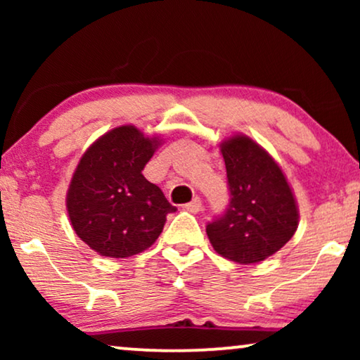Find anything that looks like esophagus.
Here are the masks:
<instances>
[{"label": "esophagus", "mask_w": 360, "mask_h": 360, "mask_svg": "<svg viewBox=\"0 0 360 360\" xmlns=\"http://www.w3.org/2000/svg\"><path fill=\"white\" fill-rule=\"evenodd\" d=\"M184 208L186 211H190V213H198V211L201 210V200L200 198H193L190 201V203H186Z\"/></svg>", "instance_id": "34e87169"}]
</instances>
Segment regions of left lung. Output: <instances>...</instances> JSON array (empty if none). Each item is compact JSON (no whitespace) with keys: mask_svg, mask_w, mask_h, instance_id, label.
Listing matches in <instances>:
<instances>
[{"mask_svg":"<svg viewBox=\"0 0 360 360\" xmlns=\"http://www.w3.org/2000/svg\"><path fill=\"white\" fill-rule=\"evenodd\" d=\"M229 205L206 224L214 250L238 264L270 257L292 239L298 208L283 172L259 144L234 136L221 144Z\"/></svg>","mask_w":360,"mask_h":360,"instance_id":"obj_1","label":"left lung"}]
</instances>
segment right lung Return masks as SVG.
Returning <instances> with one entry per match:
<instances>
[{
    "instance_id": "right-lung-1",
    "label": "right lung",
    "mask_w": 360,
    "mask_h": 360,
    "mask_svg": "<svg viewBox=\"0 0 360 360\" xmlns=\"http://www.w3.org/2000/svg\"><path fill=\"white\" fill-rule=\"evenodd\" d=\"M159 141L134 126L101 136L80 159L67 193L73 231L105 257L124 259L150 248L167 214L176 211L142 170Z\"/></svg>"
}]
</instances>
